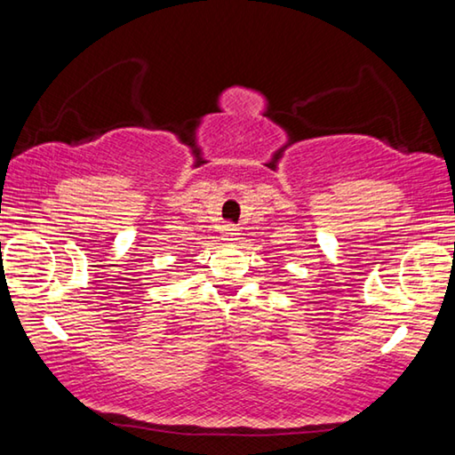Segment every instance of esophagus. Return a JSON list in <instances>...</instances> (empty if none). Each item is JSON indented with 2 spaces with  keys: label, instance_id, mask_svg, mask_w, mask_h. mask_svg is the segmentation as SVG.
I'll return each mask as SVG.
<instances>
[{
  "label": "esophagus",
  "instance_id": "34e87169",
  "mask_svg": "<svg viewBox=\"0 0 455 455\" xmlns=\"http://www.w3.org/2000/svg\"><path fill=\"white\" fill-rule=\"evenodd\" d=\"M222 238H225V241H235L236 238V235H238V228L233 225V222H227V225H222Z\"/></svg>",
  "mask_w": 455,
  "mask_h": 455
}]
</instances>
